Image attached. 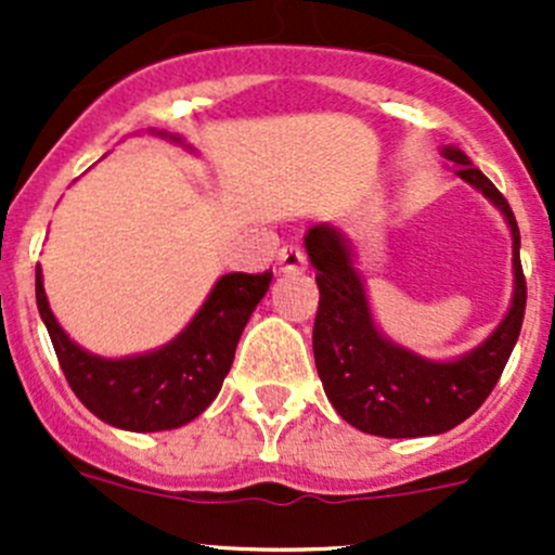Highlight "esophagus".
I'll use <instances>...</instances> for the list:
<instances>
[{
    "instance_id": "esophagus-1",
    "label": "esophagus",
    "mask_w": 555,
    "mask_h": 555,
    "mask_svg": "<svg viewBox=\"0 0 555 555\" xmlns=\"http://www.w3.org/2000/svg\"><path fill=\"white\" fill-rule=\"evenodd\" d=\"M276 260H279V271H282V273H300V271H306L304 249H300V246H295V244L282 246V249H279Z\"/></svg>"
}]
</instances>
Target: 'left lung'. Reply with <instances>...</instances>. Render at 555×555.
<instances>
[{
    "mask_svg": "<svg viewBox=\"0 0 555 555\" xmlns=\"http://www.w3.org/2000/svg\"><path fill=\"white\" fill-rule=\"evenodd\" d=\"M443 155L464 182L500 206L513 233V306L505 322L469 354L453 362H429L386 340L373 324L344 233L330 225H313L306 233V251L319 284L313 360L324 395L351 427L378 438L440 435L473 416L500 382L524 324L526 279L516 215L494 182L469 166L462 150L446 147Z\"/></svg>",
    "mask_w": 555,
    "mask_h": 555,
    "instance_id": "left-lung-1",
    "label": "left lung"
}]
</instances>
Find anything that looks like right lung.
<instances>
[{
    "mask_svg": "<svg viewBox=\"0 0 555 555\" xmlns=\"http://www.w3.org/2000/svg\"><path fill=\"white\" fill-rule=\"evenodd\" d=\"M271 276V271L225 273L169 346L126 360H102L69 340L44 298L39 266L37 309L77 400L112 427L160 433L193 422L220 395L244 324L268 293Z\"/></svg>",
    "mask_w": 555,
    "mask_h": 555,
    "instance_id": "obj_1",
    "label": "right lung"
}]
</instances>
